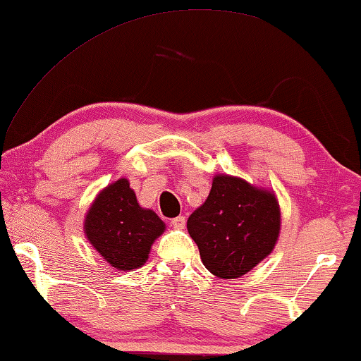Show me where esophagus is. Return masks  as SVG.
I'll return each mask as SVG.
<instances>
[{"label":"esophagus","mask_w":361,"mask_h":361,"mask_svg":"<svg viewBox=\"0 0 361 361\" xmlns=\"http://www.w3.org/2000/svg\"><path fill=\"white\" fill-rule=\"evenodd\" d=\"M171 225H173V228H176V230H183V228H185V225H186V219L185 216H176V219H173L171 220Z\"/></svg>","instance_id":"esophagus-1"}]
</instances>
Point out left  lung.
I'll return each instance as SVG.
<instances>
[{
  "label": "left lung",
  "instance_id": "left-lung-1",
  "mask_svg": "<svg viewBox=\"0 0 361 361\" xmlns=\"http://www.w3.org/2000/svg\"><path fill=\"white\" fill-rule=\"evenodd\" d=\"M281 230L274 192L243 178L216 175L209 197L188 219V233L197 244L205 268L234 279L271 254Z\"/></svg>",
  "mask_w": 361,
  "mask_h": 361
}]
</instances>
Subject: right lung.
<instances>
[{
    "instance_id": "obj_1",
    "label": "right lung",
    "mask_w": 361,
    "mask_h": 361,
    "mask_svg": "<svg viewBox=\"0 0 361 361\" xmlns=\"http://www.w3.org/2000/svg\"><path fill=\"white\" fill-rule=\"evenodd\" d=\"M156 212L142 209L127 178L104 188L85 216V236L116 270L145 265L151 245L164 233Z\"/></svg>"
}]
</instances>
